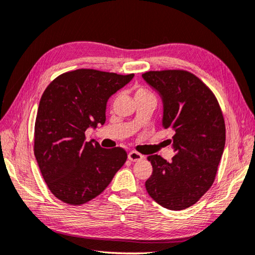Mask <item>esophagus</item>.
I'll list each match as a JSON object with an SVG mask.
<instances>
[{"mask_svg": "<svg viewBox=\"0 0 255 255\" xmlns=\"http://www.w3.org/2000/svg\"><path fill=\"white\" fill-rule=\"evenodd\" d=\"M143 158L142 154L140 152H138L136 150H131L128 152V159L130 161H138V160H141Z\"/></svg>", "mask_w": 255, "mask_h": 255, "instance_id": "esophagus-1", "label": "esophagus"}]
</instances>
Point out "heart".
Masks as SVG:
<instances>
[{
	"instance_id": "heart-1",
	"label": "heart",
	"mask_w": 255,
	"mask_h": 255,
	"mask_svg": "<svg viewBox=\"0 0 255 255\" xmlns=\"http://www.w3.org/2000/svg\"><path fill=\"white\" fill-rule=\"evenodd\" d=\"M133 95H134V99L152 96V94L149 92L147 88H144L143 86H136V87H134Z\"/></svg>"
}]
</instances>
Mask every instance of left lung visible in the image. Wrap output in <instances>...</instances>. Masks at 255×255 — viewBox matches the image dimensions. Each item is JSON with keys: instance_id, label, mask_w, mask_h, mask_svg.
Returning <instances> with one entry per match:
<instances>
[{"instance_id": "8db88e82", "label": "left lung", "mask_w": 255, "mask_h": 255, "mask_svg": "<svg viewBox=\"0 0 255 255\" xmlns=\"http://www.w3.org/2000/svg\"><path fill=\"white\" fill-rule=\"evenodd\" d=\"M163 101L162 127L173 132L176 154L168 162L149 156L152 173L146 189L169 210H183L200 200L214 182L226 144V123L216 95L196 75L183 69L142 74Z\"/></svg>"}]
</instances>
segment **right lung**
I'll return each instance as SVG.
<instances>
[{
  "instance_id": "obj_1",
  "label": "right lung",
  "mask_w": 255,
  "mask_h": 255,
  "mask_svg": "<svg viewBox=\"0 0 255 255\" xmlns=\"http://www.w3.org/2000/svg\"><path fill=\"white\" fill-rule=\"evenodd\" d=\"M132 77L81 68L59 75L44 91L35 121L34 154L48 189L61 201L73 206L91 201L126 162L124 148L86 141L85 131L105 124L108 98Z\"/></svg>"
}]
</instances>
